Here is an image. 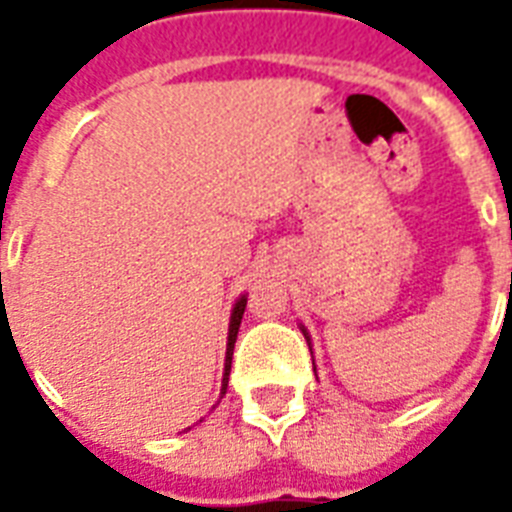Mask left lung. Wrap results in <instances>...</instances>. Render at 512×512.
<instances>
[{"label": "left lung", "mask_w": 512, "mask_h": 512, "mask_svg": "<svg viewBox=\"0 0 512 512\" xmlns=\"http://www.w3.org/2000/svg\"><path fill=\"white\" fill-rule=\"evenodd\" d=\"M303 335H305V340H311V337H308V332H305V329H303Z\"/></svg>", "instance_id": "1"}]
</instances>
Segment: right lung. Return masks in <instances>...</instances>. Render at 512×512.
<instances>
[{
	"mask_svg": "<svg viewBox=\"0 0 512 512\" xmlns=\"http://www.w3.org/2000/svg\"><path fill=\"white\" fill-rule=\"evenodd\" d=\"M244 308H247V297L241 295L236 300L231 311V324H228V348H225V372H223V388H220V396H225L228 390V374H231V358H233V345H236V335H239L241 316H244Z\"/></svg>",
	"mask_w": 512,
	"mask_h": 512,
	"instance_id": "1",
	"label": "right lung"
}]
</instances>
